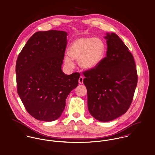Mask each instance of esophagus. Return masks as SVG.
<instances>
[{
	"label": "esophagus",
	"mask_w": 155,
	"mask_h": 155,
	"mask_svg": "<svg viewBox=\"0 0 155 155\" xmlns=\"http://www.w3.org/2000/svg\"><path fill=\"white\" fill-rule=\"evenodd\" d=\"M83 81H84V77H82V76H81V77L79 78V79H78V82H79V83H80V84H83Z\"/></svg>",
	"instance_id": "1"
}]
</instances>
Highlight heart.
<instances>
[{
	"label": "heart",
	"mask_w": 155,
	"mask_h": 155,
	"mask_svg": "<svg viewBox=\"0 0 155 155\" xmlns=\"http://www.w3.org/2000/svg\"><path fill=\"white\" fill-rule=\"evenodd\" d=\"M106 52V45L99 37H81L74 40L69 46V53H65L64 62L73 67V59L78 60L79 66L85 69H93L102 61Z\"/></svg>",
	"instance_id": "obj_1"
}]
</instances>
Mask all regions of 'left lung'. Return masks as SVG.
I'll list each match as a JSON object with an SVG mask.
<instances>
[{
  "label": "left lung",
  "instance_id": "1",
  "mask_svg": "<svg viewBox=\"0 0 155 155\" xmlns=\"http://www.w3.org/2000/svg\"><path fill=\"white\" fill-rule=\"evenodd\" d=\"M106 56L93 69L83 72L90 114L97 120L108 122L129 109L137 84L133 54L119 36L106 33Z\"/></svg>",
  "mask_w": 155,
  "mask_h": 155
}]
</instances>
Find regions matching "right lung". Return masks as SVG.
<instances>
[{"instance_id": "obj_1", "label": "right lung", "mask_w": 155, "mask_h": 155, "mask_svg": "<svg viewBox=\"0 0 155 155\" xmlns=\"http://www.w3.org/2000/svg\"><path fill=\"white\" fill-rule=\"evenodd\" d=\"M67 33L49 30L33 35L16 63L18 94L28 114L37 120L59 118L80 74L62 72Z\"/></svg>"}]
</instances>
